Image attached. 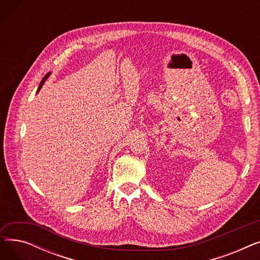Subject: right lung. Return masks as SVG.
<instances>
[{
  "label": "right lung",
  "instance_id": "right-lung-1",
  "mask_svg": "<svg viewBox=\"0 0 260 260\" xmlns=\"http://www.w3.org/2000/svg\"><path fill=\"white\" fill-rule=\"evenodd\" d=\"M50 74H51V73H48V74H46V75L44 76V78L42 79V81H41V83H40V85H39V87H38V90H37V92H39V91H40V89L42 88V86H43V85H44V83H45L46 79H47V78L50 76Z\"/></svg>",
  "mask_w": 260,
  "mask_h": 260
}]
</instances>
